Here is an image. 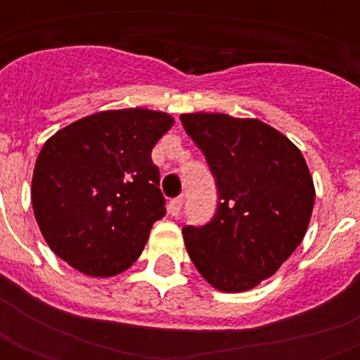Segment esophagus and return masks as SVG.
I'll return each mask as SVG.
<instances>
[{
	"mask_svg": "<svg viewBox=\"0 0 360 360\" xmlns=\"http://www.w3.org/2000/svg\"><path fill=\"white\" fill-rule=\"evenodd\" d=\"M181 207H183V198H174V200H169L168 203V213L172 214V217H177L181 211Z\"/></svg>",
	"mask_w": 360,
	"mask_h": 360,
	"instance_id": "obj_1",
	"label": "esophagus"
}]
</instances>
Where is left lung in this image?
Segmentation results:
<instances>
[{
  "mask_svg": "<svg viewBox=\"0 0 360 360\" xmlns=\"http://www.w3.org/2000/svg\"><path fill=\"white\" fill-rule=\"evenodd\" d=\"M181 123L207 158L220 200L207 226L183 228L186 252L214 290H252L304 239L316 200L307 160L259 120L196 112Z\"/></svg>",
  "mask_w": 360,
  "mask_h": 360,
  "instance_id": "obj_1",
  "label": "left lung"
}]
</instances>
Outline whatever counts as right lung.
Here are the masks:
<instances>
[{"label":"right lung","mask_w":360,"mask_h":360,"mask_svg":"<svg viewBox=\"0 0 360 360\" xmlns=\"http://www.w3.org/2000/svg\"><path fill=\"white\" fill-rule=\"evenodd\" d=\"M174 123L166 112L106 110L48 138L31 203L56 256L95 278L123 273L140 257L166 213L151 151Z\"/></svg>","instance_id":"add662e5"}]
</instances>
